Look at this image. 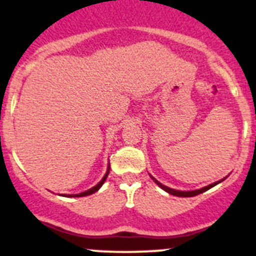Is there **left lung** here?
I'll return each instance as SVG.
<instances>
[{
  "label": "left lung",
  "mask_w": 256,
  "mask_h": 256,
  "mask_svg": "<svg viewBox=\"0 0 256 256\" xmlns=\"http://www.w3.org/2000/svg\"><path fill=\"white\" fill-rule=\"evenodd\" d=\"M150 177L152 178V180H154V182H155L156 184H158V186H160V188L164 189V190H166L167 193H170V194H172V195H176V196H183V198H190V196H195V195H198V194H202V193H204V192L208 190V189H210V188H212V186H215L216 184H218L220 182H222V180H218V182H215V183L210 184V186H204V188H202V189H198V190H190V192H180V190H176V189H171V188H168V186H164V184H161L160 182H158V180H156L155 178L152 177V176H150Z\"/></svg>",
  "instance_id": "8db88e82"
}]
</instances>
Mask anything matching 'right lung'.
<instances>
[{
    "label": "right lung",
    "mask_w": 256,
    "mask_h": 256,
    "mask_svg": "<svg viewBox=\"0 0 256 256\" xmlns=\"http://www.w3.org/2000/svg\"><path fill=\"white\" fill-rule=\"evenodd\" d=\"M108 172H110V168L107 170V172H106V174L104 176V178L102 180H101V182H98V184H96L95 186H92V189H89V190H86V192H83V193H80V194H74V195H68V196H86V195H90V194H92V193H95V192H98V189L101 188V186H102L104 183H105V180H106V178H107V176H108Z\"/></svg>",
    "instance_id": "right-lung-1"
}]
</instances>
